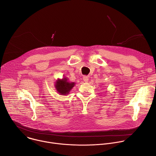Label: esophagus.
Segmentation results:
<instances>
[{
  "label": "esophagus",
  "instance_id": "1",
  "mask_svg": "<svg viewBox=\"0 0 156 156\" xmlns=\"http://www.w3.org/2000/svg\"><path fill=\"white\" fill-rule=\"evenodd\" d=\"M83 81H84V82H87L88 80H89V78H88V77H87V76H84L83 77Z\"/></svg>",
  "mask_w": 156,
  "mask_h": 156
}]
</instances>
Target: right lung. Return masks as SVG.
I'll return each mask as SVG.
<instances>
[{
    "instance_id": "add662e5",
    "label": "right lung",
    "mask_w": 156,
    "mask_h": 156,
    "mask_svg": "<svg viewBox=\"0 0 156 156\" xmlns=\"http://www.w3.org/2000/svg\"><path fill=\"white\" fill-rule=\"evenodd\" d=\"M75 83L73 82H69L66 78H63V79H58L55 82V87L57 92L60 94V95L68 94L70 90L73 87Z\"/></svg>"
}]
</instances>
